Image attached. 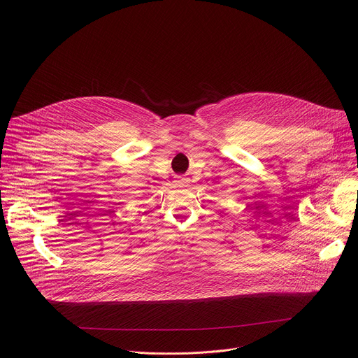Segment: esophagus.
<instances>
[{"label": "esophagus", "mask_w": 358, "mask_h": 358, "mask_svg": "<svg viewBox=\"0 0 358 358\" xmlns=\"http://www.w3.org/2000/svg\"><path fill=\"white\" fill-rule=\"evenodd\" d=\"M181 181H182V180H181Z\"/></svg>", "instance_id": "obj_1"}]
</instances>
